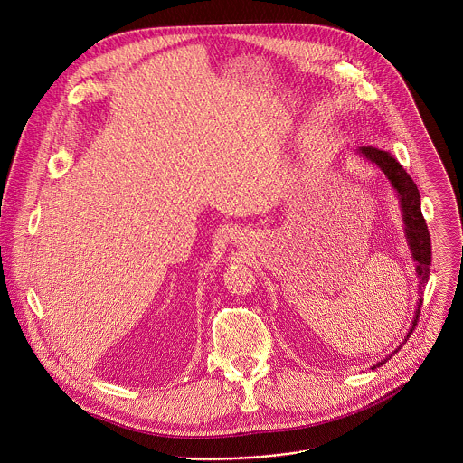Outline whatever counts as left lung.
<instances>
[{"label":"left lung","instance_id":"8db88e82","mask_svg":"<svg viewBox=\"0 0 463 463\" xmlns=\"http://www.w3.org/2000/svg\"><path fill=\"white\" fill-rule=\"evenodd\" d=\"M359 153L372 159L379 168L386 174V177L392 181V184L397 188L401 195V206L404 213V222H406V235L410 248L413 251V259L417 260V275L420 279V291H424L428 279H430V266H431V237L430 230L426 224V219L420 210V194L415 184V181L410 177V174L402 168V165L393 157V156L373 149V147H359ZM422 306V300H420ZM420 306L415 312V319L411 325V330L408 337L413 334L417 321L420 317ZM383 364V363H381Z\"/></svg>","mask_w":463,"mask_h":463}]
</instances>
